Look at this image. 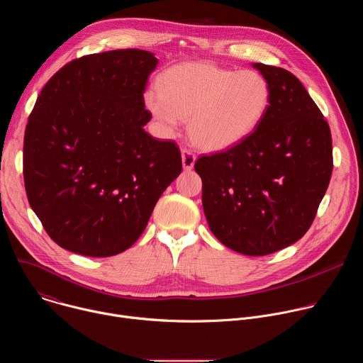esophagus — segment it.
Instances as JSON below:
<instances>
[{"label":"esophagus","instance_id":"34e87169","mask_svg":"<svg viewBox=\"0 0 363 363\" xmlns=\"http://www.w3.org/2000/svg\"><path fill=\"white\" fill-rule=\"evenodd\" d=\"M195 161H196V157L189 149H186V147L182 149V165H184V169H186V171L192 169Z\"/></svg>","mask_w":363,"mask_h":363}]
</instances>
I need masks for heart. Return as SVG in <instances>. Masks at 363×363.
Wrapping results in <instances>:
<instances>
[{"instance_id":"1","label":"heart","mask_w":363,"mask_h":363,"mask_svg":"<svg viewBox=\"0 0 363 363\" xmlns=\"http://www.w3.org/2000/svg\"><path fill=\"white\" fill-rule=\"evenodd\" d=\"M158 90L146 93V106L168 129L188 121L189 138L210 152L247 139L264 119L270 86L255 70H233L211 63H184L168 69Z\"/></svg>"}]
</instances>
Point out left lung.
Wrapping results in <instances>:
<instances>
[{
  "mask_svg": "<svg viewBox=\"0 0 363 363\" xmlns=\"http://www.w3.org/2000/svg\"><path fill=\"white\" fill-rule=\"evenodd\" d=\"M270 86L258 128L238 145L202 155V206L213 234L245 255H267L312 225L333 169L328 122L290 72L252 65Z\"/></svg>",
  "mask_w": 363,
  "mask_h": 363,
  "instance_id": "obj_1",
  "label": "left lung"
}]
</instances>
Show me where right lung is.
Instances as JSON below:
<instances>
[{"instance_id": "add662e5", "label": "right lung", "mask_w": 363, "mask_h": 363, "mask_svg": "<svg viewBox=\"0 0 363 363\" xmlns=\"http://www.w3.org/2000/svg\"><path fill=\"white\" fill-rule=\"evenodd\" d=\"M158 59L138 48L72 60L37 97L24 133L28 202L56 244L87 257L135 244L181 174L174 140L143 126V93Z\"/></svg>"}]
</instances>
